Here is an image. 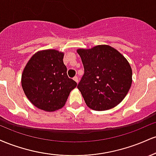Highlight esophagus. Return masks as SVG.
<instances>
[{"instance_id":"obj_1","label":"esophagus","mask_w":156,"mask_h":156,"mask_svg":"<svg viewBox=\"0 0 156 156\" xmlns=\"http://www.w3.org/2000/svg\"><path fill=\"white\" fill-rule=\"evenodd\" d=\"M73 80H74L75 81H76L77 83H78V77H77V76H75L74 78H73Z\"/></svg>"}]
</instances>
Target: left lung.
Segmentation results:
<instances>
[{
    "label": "left lung",
    "instance_id": "8db88e82",
    "mask_svg": "<svg viewBox=\"0 0 156 156\" xmlns=\"http://www.w3.org/2000/svg\"><path fill=\"white\" fill-rule=\"evenodd\" d=\"M84 74L78 85L87 106L105 111L120 103L132 83V69L126 58L109 45L78 49Z\"/></svg>",
    "mask_w": 156,
    "mask_h": 156
}]
</instances>
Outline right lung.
I'll use <instances>...</instances> for the list:
<instances>
[{"mask_svg": "<svg viewBox=\"0 0 156 156\" xmlns=\"http://www.w3.org/2000/svg\"><path fill=\"white\" fill-rule=\"evenodd\" d=\"M64 53L56 50L38 51L28 61L22 74L25 94L37 108L54 112L65 105L77 83L67 74Z\"/></svg>", "mask_w": 156, "mask_h": 156, "instance_id": "add662e5", "label": "right lung"}]
</instances>
